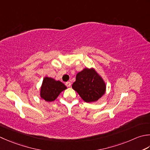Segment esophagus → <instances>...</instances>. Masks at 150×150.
I'll return each mask as SVG.
<instances>
[{"label": "esophagus", "mask_w": 150, "mask_h": 150, "mask_svg": "<svg viewBox=\"0 0 150 150\" xmlns=\"http://www.w3.org/2000/svg\"><path fill=\"white\" fill-rule=\"evenodd\" d=\"M66 85L67 87H70V86H71V83H70V82H67V83H66Z\"/></svg>", "instance_id": "1"}]
</instances>
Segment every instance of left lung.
Here are the masks:
<instances>
[{"label":"left lung","mask_w":150,"mask_h":150,"mask_svg":"<svg viewBox=\"0 0 150 150\" xmlns=\"http://www.w3.org/2000/svg\"><path fill=\"white\" fill-rule=\"evenodd\" d=\"M73 89L86 103L95 102L105 94L106 84L93 68H84L76 75Z\"/></svg>","instance_id":"obj_1"}]
</instances>
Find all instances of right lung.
<instances>
[{
    "label": "right lung",
    "mask_w": 150,
    "mask_h": 150,
    "mask_svg": "<svg viewBox=\"0 0 150 150\" xmlns=\"http://www.w3.org/2000/svg\"><path fill=\"white\" fill-rule=\"evenodd\" d=\"M67 87L60 81L45 77L43 79L40 88V96L45 101H53Z\"/></svg>",
    "instance_id": "obj_1"
}]
</instances>
